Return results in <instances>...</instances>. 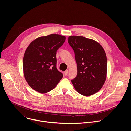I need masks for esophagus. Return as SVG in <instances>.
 <instances>
[{
	"label": "esophagus",
	"mask_w": 131,
	"mask_h": 131,
	"mask_svg": "<svg viewBox=\"0 0 131 131\" xmlns=\"http://www.w3.org/2000/svg\"><path fill=\"white\" fill-rule=\"evenodd\" d=\"M68 73V70H66V71H65L64 74H65V75H67Z\"/></svg>",
	"instance_id": "34e87169"
}]
</instances>
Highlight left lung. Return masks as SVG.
Instances as JSON below:
<instances>
[{
  "mask_svg": "<svg viewBox=\"0 0 131 131\" xmlns=\"http://www.w3.org/2000/svg\"><path fill=\"white\" fill-rule=\"evenodd\" d=\"M68 42L74 51L78 74L72 83L85 97L98 92L107 78V60L103 47L97 41L82 36H70Z\"/></svg>",
  "mask_w": 131,
  "mask_h": 131,
  "instance_id": "obj_1",
  "label": "left lung"
}]
</instances>
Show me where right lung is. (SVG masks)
<instances>
[{
	"label": "right lung",
	"instance_id": "1",
	"mask_svg": "<svg viewBox=\"0 0 131 131\" xmlns=\"http://www.w3.org/2000/svg\"><path fill=\"white\" fill-rule=\"evenodd\" d=\"M66 37L51 34L39 37L27 47L23 60V74L33 90L46 93L54 89L63 75L56 68V51Z\"/></svg>",
	"mask_w": 131,
	"mask_h": 131
}]
</instances>
